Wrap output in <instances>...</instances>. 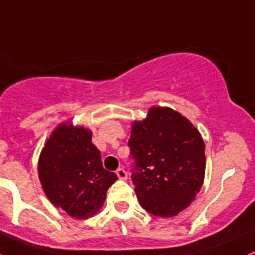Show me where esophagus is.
I'll list each match as a JSON object with an SVG mask.
<instances>
[{
    "mask_svg": "<svg viewBox=\"0 0 255 255\" xmlns=\"http://www.w3.org/2000/svg\"><path fill=\"white\" fill-rule=\"evenodd\" d=\"M116 175H118V178L120 179V180H126V179H128V174H126V171L124 170L123 168L116 170Z\"/></svg>",
    "mask_w": 255,
    "mask_h": 255,
    "instance_id": "obj_1",
    "label": "esophagus"
}]
</instances>
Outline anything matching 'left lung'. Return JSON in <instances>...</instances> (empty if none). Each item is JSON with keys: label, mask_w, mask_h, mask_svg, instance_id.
<instances>
[{"label": "left lung", "mask_w": 255, "mask_h": 255, "mask_svg": "<svg viewBox=\"0 0 255 255\" xmlns=\"http://www.w3.org/2000/svg\"><path fill=\"white\" fill-rule=\"evenodd\" d=\"M129 146L140 205L162 218L186 209L205 175V144L195 126L173 109L152 106L144 120L132 121Z\"/></svg>", "instance_id": "obj_1"}]
</instances>
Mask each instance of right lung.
Masks as SVG:
<instances>
[{
  "label": "right lung",
  "instance_id": "right-lung-1",
  "mask_svg": "<svg viewBox=\"0 0 255 255\" xmlns=\"http://www.w3.org/2000/svg\"><path fill=\"white\" fill-rule=\"evenodd\" d=\"M93 131L70 121L60 124L38 157V179L47 199L75 219L94 217L103 208L108 189L118 180L105 170Z\"/></svg>",
  "mask_w": 255,
  "mask_h": 255
}]
</instances>
